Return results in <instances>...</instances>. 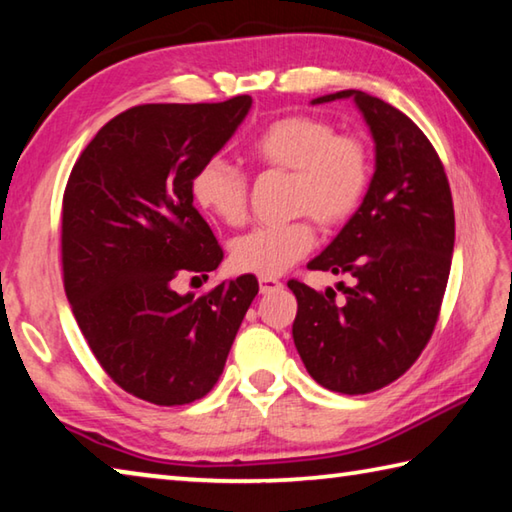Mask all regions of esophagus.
<instances>
[{
	"mask_svg": "<svg viewBox=\"0 0 512 512\" xmlns=\"http://www.w3.org/2000/svg\"><path fill=\"white\" fill-rule=\"evenodd\" d=\"M282 286L284 284L277 280V277H259V291H262V293H273Z\"/></svg>",
	"mask_w": 512,
	"mask_h": 512,
	"instance_id": "esophagus-1",
	"label": "esophagus"
}]
</instances>
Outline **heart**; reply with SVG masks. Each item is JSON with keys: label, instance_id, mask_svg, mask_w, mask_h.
Instances as JSON below:
<instances>
[{"label": "heart", "instance_id": "obj_1", "mask_svg": "<svg viewBox=\"0 0 512 512\" xmlns=\"http://www.w3.org/2000/svg\"><path fill=\"white\" fill-rule=\"evenodd\" d=\"M248 154L259 165L291 170L288 203L304 215L241 235L232 241L230 262L239 273L277 277L313 248L309 214L322 226H338L356 212L369 185V152L360 138L336 134L327 120L284 116L248 143ZM192 197L210 217L239 226L248 210V179L237 165L215 156L194 172Z\"/></svg>", "mask_w": 512, "mask_h": 512}]
</instances>
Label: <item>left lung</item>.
I'll return each instance as SVG.
<instances>
[{"label":"left lung","instance_id":"8db88e82","mask_svg":"<svg viewBox=\"0 0 512 512\" xmlns=\"http://www.w3.org/2000/svg\"><path fill=\"white\" fill-rule=\"evenodd\" d=\"M353 98L374 138L376 170L360 208L311 259V271L349 275L320 293L297 280L293 342L315 383L369 394L403 376L439 320L454 250L452 194L439 154L403 111L345 89L311 100Z\"/></svg>","mask_w":512,"mask_h":512}]
</instances>
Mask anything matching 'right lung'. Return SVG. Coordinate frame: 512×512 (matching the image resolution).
Instances as JSON below:
<instances>
[{"instance_id": "add662e5", "label": "right lung", "mask_w": 512, "mask_h": 512, "mask_svg": "<svg viewBox=\"0 0 512 512\" xmlns=\"http://www.w3.org/2000/svg\"><path fill=\"white\" fill-rule=\"evenodd\" d=\"M253 98L138 105L80 154L62 201V271L73 315L118 387L154 405L206 396L259 291L255 275L194 297L176 275H206L224 250L194 208L192 176L212 159Z\"/></svg>"}]
</instances>
